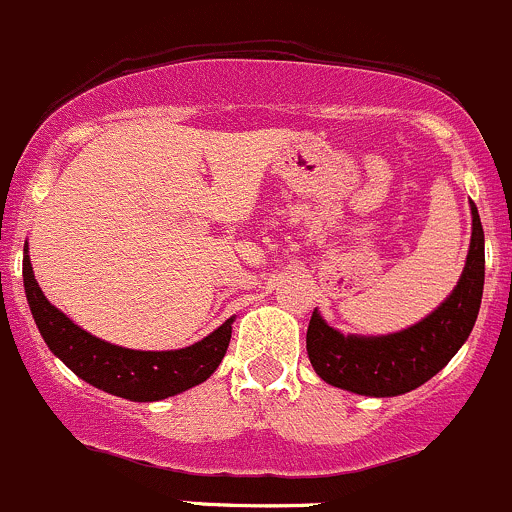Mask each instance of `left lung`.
<instances>
[{"label": "left lung", "instance_id": "8db88e82", "mask_svg": "<svg viewBox=\"0 0 512 512\" xmlns=\"http://www.w3.org/2000/svg\"><path fill=\"white\" fill-rule=\"evenodd\" d=\"M471 214V249L461 281L421 323L394 335L357 337L337 333L318 313H313L305 347L320 379L365 397H397L421 387L426 379L449 365L476 325L486 278L483 226L473 202Z\"/></svg>", "mask_w": 512, "mask_h": 512}]
</instances>
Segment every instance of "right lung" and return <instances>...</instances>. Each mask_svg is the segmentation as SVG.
<instances>
[{
  "mask_svg": "<svg viewBox=\"0 0 512 512\" xmlns=\"http://www.w3.org/2000/svg\"><path fill=\"white\" fill-rule=\"evenodd\" d=\"M24 291L36 328L63 365L93 387L130 402H157L202 384L224 360L231 340L234 318L184 350L142 352L110 345L78 328L46 300L31 271L29 256H24Z\"/></svg>",
  "mask_w": 512,
  "mask_h": 512,
  "instance_id": "1",
  "label": "right lung"
}]
</instances>
